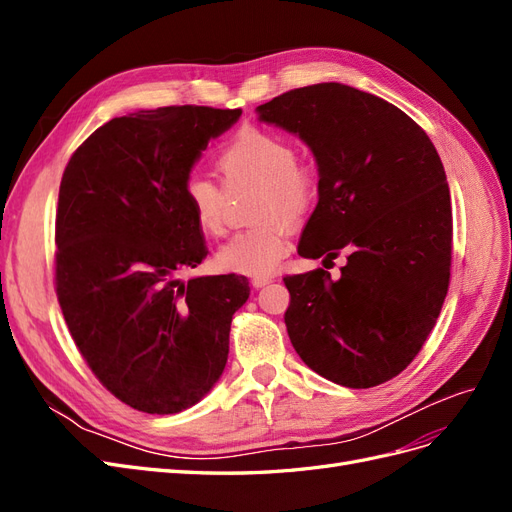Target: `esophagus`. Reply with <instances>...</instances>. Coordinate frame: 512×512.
<instances>
[{
  "instance_id": "1",
  "label": "esophagus",
  "mask_w": 512,
  "mask_h": 512,
  "mask_svg": "<svg viewBox=\"0 0 512 512\" xmlns=\"http://www.w3.org/2000/svg\"><path fill=\"white\" fill-rule=\"evenodd\" d=\"M273 282V277H254L252 280V286L258 290V288H265L267 284H271Z\"/></svg>"
}]
</instances>
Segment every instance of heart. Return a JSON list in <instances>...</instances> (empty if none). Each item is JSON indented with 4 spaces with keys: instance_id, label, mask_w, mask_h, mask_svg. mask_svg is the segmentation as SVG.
Returning <instances> with one entry per match:
<instances>
[{
    "instance_id": "obj_1",
    "label": "heart",
    "mask_w": 512,
    "mask_h": 512,
    "mask_svg": "<svg viewBox=\"0 0 512 512\" xmlns=\"http://www.w3.org/2000/svg\"><path fill=\"white\" fill-rule=\"evenodd\" d=\"M218 168L228 183L258 185L252 220L247 230L228 239L215 265L226 273L269 277L290 252L289 224L303 222L314 207L320 179L312 164L297 160V149L286 136L247 126L218 153ZM183 198L198 230L207 237L224 232V194L207 175L194 173L183 183Z\"/></svg>"
}]
</instances>
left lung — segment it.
Returning a JSON list of instances; mask_svg holds the SVG:
<instances>
[{
  "label": "left lung",
  "instance_id": "8db88e82",
  "mask_svg": "<svg viewBox=\"0 0 512 512\" xmlns=\"http://www.w3.org/2000/svg\"><path fill=\"white\" fill-rule=\"evenodd\" d=\"M256 111L318 164L299 254H346L339 280L324 269L284 277L294 350L348 389L395 378L423 348L451 280V192L436 147L397 106L342 83L290 89Z\"/></svg>",
  "mask_w": 512,
  "mask_h": 512
}]
</instances>
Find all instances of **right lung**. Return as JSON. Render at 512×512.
Masks as SVG:
<instances>
[{"label": "right lung", "instance_id": "1", "mask_svg": "<svg viewBox=\"0 0 512 512\" xmlns=\"http://www.w3.org/2000/svg\"><path fill=\"white\" fill-rule=\"evenodd\" d=\"M241 108L162 106L115 117L72 153L55 215V290L89 369L123 404L177 414L228 359L243 275L181 282L207 256L183 198L200 151Z\"/></svg>", "mask_w": 512, "mask_h": 512}]
</instances>
